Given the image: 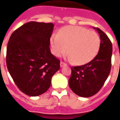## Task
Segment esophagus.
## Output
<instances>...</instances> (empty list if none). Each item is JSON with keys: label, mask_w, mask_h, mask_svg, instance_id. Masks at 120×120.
Masks as SVG:
<instances>
[{"label": "esophagus", "mask_w": 120, "mask_h": 120, "mask_svg": "<svg viewBox=\"0 0 120 120\" xmlns=\"http://www.w3.org/2000/svg\"><path fill=\"white\" fill-rule=\"evenodd\" d=\"M66 65H67V64L63 62H60V67L61 68H62L64 66H66Z\"/></svg>", "instance_id": "1"}]
</instances>
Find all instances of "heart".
Here are the masks:
<instances>
[{"mask_svg": "<svg viewBox=\"0 0 120 120\" xmlns=\"http://www.w3.org/2000/svg\"><path fill=\"white\" fill-rule=\"evenodd\" d=\"M52 53L61 56L68 51L69 58L82 65L94 58L100 48V37L97 33L79 26L63 27L51 37Z\"/></svg>", "mask_w": 120, "mask_h": 120, "instance_id": "b5f03b06", "label": "heart"}]
</instances>
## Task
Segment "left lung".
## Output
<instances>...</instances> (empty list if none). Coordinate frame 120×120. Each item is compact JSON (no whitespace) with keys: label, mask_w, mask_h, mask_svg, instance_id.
Returning <instances> with one entry per match:
<instances>
[{"label":"left lung","mask_w":120,"mask_h":120,"mask_svg":"<svg viewBox=\"0 0 120 120\" xmlns=\"http://www.w3.org/2000/svg\"><path fill=\"white\" fill-rule=\"evenodd\" d=\"M100 34V48L94 59L85 65L71 67L69 86L76 94L90 97L98 93L108 78L111 68L112 45L105 33L94 27Z\"/></svg>","instance_id":"8db88e82"}]
</instances>
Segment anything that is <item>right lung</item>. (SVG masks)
Returning <instances> with one entry per match:
<instances>
[{
    "instance_id": "1",
    "label": "right lung",
    "mask_w": 120,
    "mask_h": 120,
    "mask_svg": "<svg viewBox=\"0 0 120 120\" xmlns=\"http://www.w3.org/2000/svg\"><path fill=\"white\" fill-rule=\"evenodd\" d=\"M53 28L52 23L27 22L15 30L8 41V71L20 90L30 96L46 92L52 76L60 69V61L50 51Z\"/></svg>"
}]
</instances>
